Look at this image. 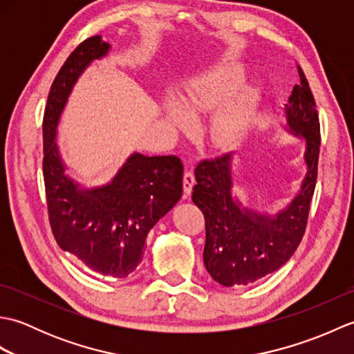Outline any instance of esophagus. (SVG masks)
<instances>
[{
  "instance_id": "obj_1",
  "label": "esophagus",
  "mask_w": 354,
  "mask_h": 354,
  "mask_svg": "<svg viewBox=\"0 0 354 354\" xmlns=\"http://www.w3.org/2000/svg\"><path fill=\"white\" fill-rule=\"evenodd\" d=\"M194 183H196V181H194V175H193V171L187 170V171L184 173V179H183V184H184V193H185V196H189V194L192 193Z\"/></svg>"
}]
</instances>
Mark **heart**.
Returning a JSON list of instances; mask_svg holds the SVG:
<instances>
[{"instance_id": "b5f03b06", "label": "heart", "mask_w": 354, "mask_h": 354, "mask_svg": "<svg viewBox=\"0 0 354 354\" xmlns=\"http://www.w3.org/2000/svg\"><path fill=\"white\" fill-rule=\"evenodd\" d=\"M243 82V71L232 65H217L190 80L181 102L169 97L165 112L169 122L178 129H189L192 118L199 120L207 112L230 99ZM254 95L243 94L216 112L205 127V135L217 149H232L242 141L250 126Z\"/></svg>"}]
</instances>
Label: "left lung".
<instances>
[{
  "label": "left lung",
  "mask_w": 354,
  "mask_h": 354,
  "mask_svg": "<svg viewBox=\"0 0 354 354\" xmlns=\"http://www.w3.org/2000/svg\"><path fill=\"white\" fill-rule=\"evenodd\" d=\"M299 84L284 106L288 131L306 138L307 165L301 190L275 216L240 205L232 194L231 153L202 160L194 170L192 199L205 217L204 265L222 286H245L275 272L295 252L304 236L317 185L321 146L319 118L301 66Z\"/></svg>",
  "instance_id": "1"
}]
</instances>
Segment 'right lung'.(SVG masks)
<instances>
[{"label":"right lung","mask_w":354,"mask_h":354,"mask_svg":"<svg viewBox=\"0 0 354 354\" xmlns=\"http://www.w3.org/2000/svg\"><path fill=\"white\" fill-rule=\"evenodd\" d=\"M108 50L99 35L88 37L59 70L44 112L42 171L57 245L94 272L124 278L141 263L149 231L181 199L184 169L175 155L133 153L103 187L80 189L66 176L56 146L59 118L80 74Z\"/></svg>","instance_id":"obj_1"}]
</instances>
